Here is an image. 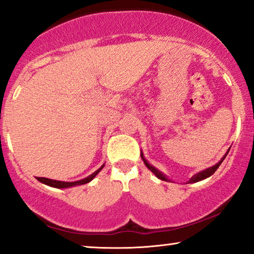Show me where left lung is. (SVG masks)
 Here are the masks:
<instances>
[{"label":"left lung","instance_id":"left-lung-1","mask_svg":"<svg viewBox=\"0 0 254 254\" xmlns=\"http://www.w3.org/2000/svg\"><path fill=\"white\" fill-rule=\"evenodd\" d=\"M141 159H142V161H144V163H145V166L148 168L149 170L152 171L153 174L155 175L156 177L159 178V180H167L166 178V176H164V175L161 173V171L160 170H158L156 169L155 167H153L151 163H149L147 160L145 159V156L144 155H141ZM223 159H224V156H223ZM223 159L221 160V161L219 162V163H216L215 166H213V167H209V168H207V169H205V170H202V171H200V173H198L197 175H194L193 177L191 178L190 180V183H195V182H199V181H202V180H206V178H208L209 176H212V175L215 173V170L217 169V168H219V166L221 164V162L223 161Z\"/></svg>","mask_w":254,"mask_h":254}]
</instances>
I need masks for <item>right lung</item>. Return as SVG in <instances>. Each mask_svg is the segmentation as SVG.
Here are the masks:
<instances>
[{"mask_svg":"<svg viewBox=\"0 0 254 254\" xmlns=\"http://www.w3.org/2000/svg\"><path fill=\"white\" fill-rule=\"evenodd\" d=\"M101 169V168H100ZM96 170L95 173H93L90 176L84 178V180H80V181H77V182H60V181H53V180H47V181H42L45 184H48L49 187H53V188H57V189H65V188H71V187H76V185H81V184H85V183H88V182H91L93 178H94L98 173L100 171Z\"/></svg>","mask_w":254,"mask_h":254,"instance_id":"add662e5","label":"right lung"}]
</instances>
